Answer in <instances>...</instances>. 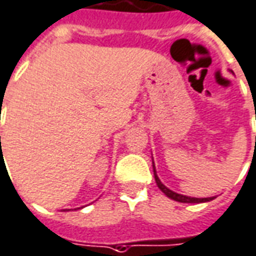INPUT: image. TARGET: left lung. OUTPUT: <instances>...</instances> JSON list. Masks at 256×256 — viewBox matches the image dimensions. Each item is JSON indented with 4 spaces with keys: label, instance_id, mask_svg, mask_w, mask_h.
I'll list each match as a JSON object with an SVG mask.
<instances>
[{
    "label": "left lung",
    "instance_id": "left-lung-1",
    "mask_svg": "<svg viewBox=\"0 0 256 256\" xmlns=\"http://www.w3.org/2000/svg\"><path fill=\"white\" fill-rule=\"evenodd\" d=\"M152 170H154V178H156V182H157L158 188L161 189V192H164V194H166L170 199H172V200L180 202V203H204V202H210L214 199V196H213V198H190V196H185V194H176V192H174V190H171V189H168V188L165 186L164 184L160 180L157 172H156V165H154V161H152Z\"/></svg>",
    "mask_w": 256,
    "mask_h": 256
}]
</instances>
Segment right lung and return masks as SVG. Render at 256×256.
Masks as SVG:
<instances>
[{"instance_id":"1","label":"right lung","mask_w":256,"mask_h":256,"mask_svg":"<svg viewBox=\"0 0 256 256\" xmlns=\"http://www.w3.org/2000/svg\"><path fill=\"white\" fill-rule=\"evenodd\" d=\"M0 138H1V137H0Z\"/></svg>"}]
</instances>
